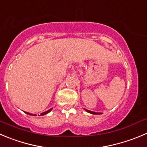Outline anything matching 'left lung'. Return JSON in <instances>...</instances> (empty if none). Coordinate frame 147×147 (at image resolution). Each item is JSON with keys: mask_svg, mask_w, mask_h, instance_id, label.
Segmentation results:
<instances>
[{"mask_svg": "<svg viewBox=\"0 0 147 147\" xmlns=\"http://www.w3.org/2000/svg\"><path fill=\"white\" fill-rule=\"evenodd\" d=\"M86 112H88V113H91V114H94V115H98V114H101L100 113H95V112H92V111H90V110H86Z\"/></svg>", "mask_w": 147, "mask_h": 147, "instance_id": "8db88e82", "label": "left lung"}]
</instances>
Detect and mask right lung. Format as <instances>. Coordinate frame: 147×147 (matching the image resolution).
<instances>
[{
	"label": "right lung",
	"instance_id": "right-lung-1",
	"mask_svg": "<svg viewBox=\"0 0 147 147\" xmlns=\"http://www.w3.org/2000/svg\"><path fill=\"white\" fill-rule=\"evenodd\" d=\"M51 110H52V109H50V110H47V111L45 112V113H41V114H40V115H45V114H47V113H48L49 112H50V111H51ZM25 113H26V114H28V115H34H34H36L35 114H34V115H33V114H31V113H26V112H25Z\"/></svg>",
	"mask_w": 147,
	"mask_h": 147
}]
</instances>
